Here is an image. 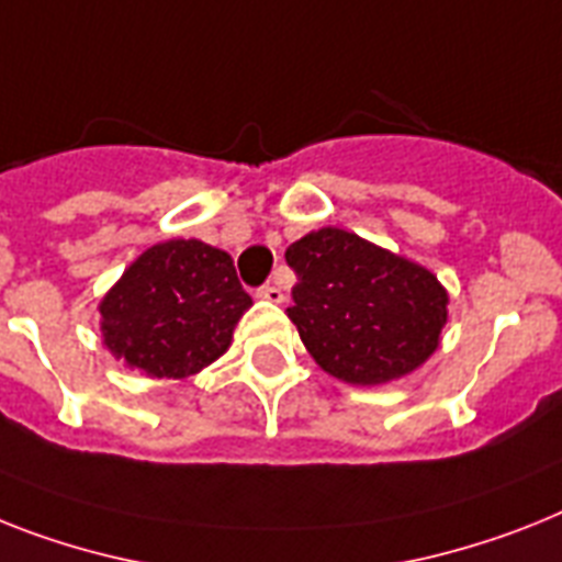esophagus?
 <instances>
[{
  "label": "esophagus",
  "mask_w": 562,
  "mask_h": 562,
  "mask_svg": "<svg viewBox=\"0 0 562 562\" xmlns=\"http://www.w3.org/2000/svg\"><path fill=\"white\" fill-rule=\"evenodd\" d=\"M255 295H258V299H263V301H272V304H281V301H284V290H281V286H276V284L258 286V290H255Z\"/></svg>",
  "instance_id": "obj_1"
}]
</instances>
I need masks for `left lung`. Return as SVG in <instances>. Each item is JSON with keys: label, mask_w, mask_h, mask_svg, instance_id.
Here are the masks:
<instances>
[{"label": "left lung", "mask_w": 562, "mask_h": 562, "mask_svg": "<svg viewBox=\"0 0 562 562\" xmlns=\"http://www.w3.org/2000/svg\"><path fill=\"white\" fill-rule=\"evenodd\" d=\"M284 258L299 278L286 315L330 375L382 384L437 350L448 292L425 267L333 226L295 240Z\"/></svg>", "instance_id": "obj_1"}]
</instances>
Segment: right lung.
Here are the masks:
<instances>
[{
    "mask_svg": "<svg viewBox=\"0 0 562 562\" xmlns=\"http://www.w3.org/2000/svg\"><path fill=\"white\" fill-rule=\"evenodd\" d=\"M252 304L224 249L166 240L146 249L100 304L109 350L155 379H183L229 347Z\"/></svg>",
    "mask_w": 562,
    "mask_h": 562,
    "instance_id": "right-lung-1",
    "label": "right lung"
}]
</instances>
